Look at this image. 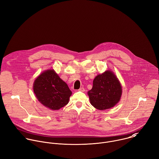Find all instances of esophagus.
Returning <instances> with one entry per match:
<instances>
[{
    "label": "esophagus",
    "mask_w": 159,
    "mask_h": 159,
    "mask_svg": "<svg viewBox=\"0 0 159 159\" xmlns=\"http://www.w3.org/2000/svg\"><path fill=\"white\" fill-rule=\"evenodd\" d=\"M79 91H80V92H84L85 91V89L84 87H81L79 89Z\"/></svg>",
    "instance_id": "34e87169"
}]
</instances>
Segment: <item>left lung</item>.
Instances as JSON below:
<instances>
[{
  "mask_svg": "<svg viewBox=\"0 0 159 159\" xmlns=\"http://www.w3.org/2000/svg\"><path fill=\"white\" fill-rule=\"evenodd\" d=\"M121 84L112 70H106L95 77L92 89L88 92L90 102L95 109L103 111L111 109L120 101Z\"/></svg>",
  "mask_w": 159,
  "mask_h": 159,
  "instance_id": "8db88e82",
  "label": "left lung"
}]
</instances>
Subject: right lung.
Here are the masks:
<instances>
[{
  "label": "right lung",
  "instance_id": "obj_1",
  "mask_svg": "<svg viewBox=\"0 0 159 159\" xmlns=\"http://www.w3.org/2000/svg\"><path fill=\"white\" fill-rule=\"evenodd\" d=\"M33 89L38 100L53 111L66 105L72 95L67 84L53 69L40 74L34 82Z\"/></svg>",
  "mask_w": 159,
  "mask_h": 159
}]
</instances>
